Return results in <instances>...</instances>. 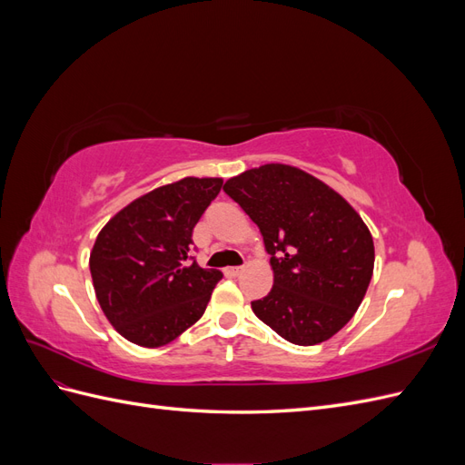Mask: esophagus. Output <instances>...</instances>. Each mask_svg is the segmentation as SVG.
<instances>
[{"instance_id": "34e87169", "label": "esophagus", "mask_w": 465, "mask_h": 465, "mask_svg": "<svg viewBox=\"0 0 465 465\" xmlns=\"http://www.w3.org/2000/svg\"><path fill=\"white\" fill-rule=\"evenodd\" d=\"M224 272H227V275H231V277H238L244 272V267H227Z\"/></svg>"}]
</instances>
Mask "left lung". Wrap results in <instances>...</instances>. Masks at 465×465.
I'll use <instances>...</instances> for the list:
<instances>
[{"instance_id":"obj_1","label":"left lung","mask_w":465,"mask_h":465,"mask_svg":"<svg viewBox=\"0 0 465 465\" xmlns=\"http://www.w3.org/2000/svg\"><path fill=\"white\" fill-rule=\"evenodd\" d=\"M258 224L273 270L254 314L294 345L330 340L353 318L374 270L367 224L340 193L289 164H263L224 182Z\"/></svg>"}]
</instances>
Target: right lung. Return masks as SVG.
<instances>
[{
    "mask_svg": "<svg viewBox=\"0 0 465 465\" xmlns=\"http://www.w3.org/2000/svg\"><path fill=\"white\" fill-rule=\"evenodd\" d=\"M221 186V178H182L134 200L98 232L89 260L96 301L128 341L166 345L203 316L223 273L195 263L192 232Z\"/></svg>",
    "mask_w": 465,
    "mask_h": 465,
    "instance_id": "right-lung-1",
    "label": "right lung"
}]
</instances>
